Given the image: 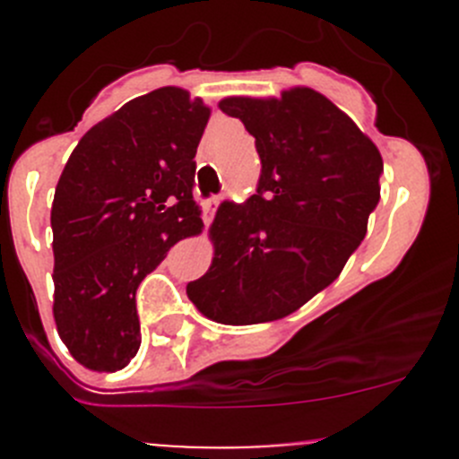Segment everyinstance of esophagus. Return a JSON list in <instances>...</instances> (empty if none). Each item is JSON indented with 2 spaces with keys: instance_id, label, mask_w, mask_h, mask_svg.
Instances as JSON below:
<instances>
[{
  "instance_id": "obj_1",
  "label": "esophagus",
  "mask_w": 459,
  "mask_h": 459,
  "mask_svg": "<svg viewBox=\"0 0 459 459\" xmlns=\"http://www.w3.org/2000/svg\"><path fill=\"white\" fill-rule=\"evenodd\" d=\"M217 206H220V200H217V197H211V200H206L202 204V220H204V224H206V226L211 224L212 217H215Z\"/></svg>"
}]
</instances>
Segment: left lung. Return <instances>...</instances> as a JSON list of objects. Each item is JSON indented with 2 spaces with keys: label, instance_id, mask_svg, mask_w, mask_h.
I'll return each instance as SVG.
<instances>
[{
  "label": "left lung",
  "instance_id": "left-lung-1",
  "mask_svg": "<svg viewBox=\"0 0 459 459\" xmlns=\"http://www.w3.org/2000/svg\"><path fill=\"white\" fill-rule=\"evenodd\" d=\"M220 108L255 137L262 173L255 195L217 208L215 257L186 293L212 322H273L337 280L362 244L379 202L382 155L313 88L226 97Z\"/></svg>",
  "mask_w": 459,
  "mask_h": 459
}]
</instances>
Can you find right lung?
Here are the masks:
<instances>
[{
  "label": "right lung",
  "instance_id": "obj_1",
  "mask_svg": "<svg viewBox=\"0 0 459 459\" xmlns=\"http://www.w3.org/2000/svg\"><path fill=\"white\" fill-rule=\"evenodd\" d=\"M211 108L164 86L91 128L55 188L53 316L73 358L119 371L142 344L135 293L173 244L202 230L195 152Z\"/></svg>",
  "mask_w": 459,
  "mask_h": 459
}]
</instances>
